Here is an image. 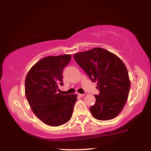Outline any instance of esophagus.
<instances>
[{
	"instance_id": "1",
	"label": "esophagus",
	"mask_w": 151,
	"mask_h": 151,
	"mask_svg": "<svg viewBox=\"0 0 151 151\" xmlns=\"http://www.w3.org/2000/svg\"><path fill=\"white\" fill-rule=\"evenodd\" d=\"M78 96H81V97L84 96H85V94H78Z\"/></svg>"
}]
</instances>
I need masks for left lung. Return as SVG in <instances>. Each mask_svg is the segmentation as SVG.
Listing matches in <instances>:
<instances>
[{"label":"left lung","mask_w":151,"mask_h":151,"mask_svg":"<svg viewBox=\"0 0 151 151\" xmlns=\"http://www.w3.org/2000/svg\"><path fill=\"white\" fill-rule=\"evenodd\" d=\"M74 59L91 81L97 83L100 93L94 95L96 103L90 107L93 117L99 120L116 117L126 103L131 87L123 61L102 48L78 52L74 55Z\"/></svg>","instance_id":"left-lung-1"}]
</instances>
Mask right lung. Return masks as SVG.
Instances as JSON below:
<instances>
[{
  "mask_svg": "<svg viewBox=\"0 0 151 151\" xmlns=\"http://www.w3.org/2000/svg\"><path fill=\"white\" fill-rule=\"evenodd\" d=\"M71 59L70 55L48 56L40 59L30 69L25 79V94L36 116L52 127L70 120L76 94L57 93L63 86V70Z\"/></svg>",
  "mask_w": 151,
  "mask_h": 151,
  "instance_id": "add662e5",
  "label": "right lung"
}]
</instances>
